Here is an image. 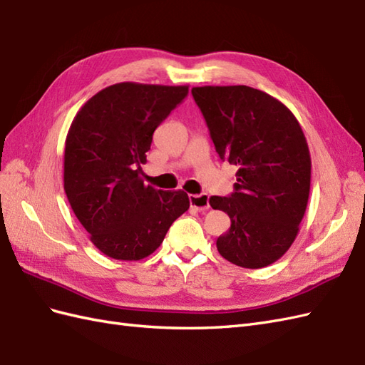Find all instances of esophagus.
Here are the masks:
<instances>
[{
    "label": "esophagus",
    "instance_id": "34e87169",
    "mask_svg": "<svg viewBox=\"0 0 365 365\" xmlns=\"http://www.w3.org/2000/svg\"><path fill=\"white\" fill-rule=\"evenodd\" d=\"M189 200H190V205L195 207L196 210H200V212H205V210H208V207H210L207 193L189 195Z\"/></svg>",
    "mask_w": 365,
    "mask_h": 365
}]
</instances>
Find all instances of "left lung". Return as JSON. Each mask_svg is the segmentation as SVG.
<instances>
[{"label": "left lung", "instance_id": "obj_1", "mask_svg": "<svg viewBox=\"0 0 365 365\" xmlns=\"http://www.w3.org/2000/svg\"><path fill=\"white\" fill-rule=\"evenodd\" d=\"M219 158L239 168L235 192L212 196L231 227L219 236L220 256L257 269L279 260L297 237L311 189V155L294 114L256 88H192Z\"/></svg>", "mask_w": 365, "mask_h": 365}]
</instances>
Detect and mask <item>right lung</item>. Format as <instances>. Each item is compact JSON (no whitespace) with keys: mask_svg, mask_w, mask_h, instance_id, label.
I'll return each instance as SVG.
<instances>
[{"mask_svg":"<svg viewBox=\"0 0 365 365\" xmlns=\"http://www.w3.org/2000/svg\"><path fill=\"white\" fill-rule=\"evenodd\" d=\"M189 86L121 82L88 101L70 126L63 189L76 217L108 257L140 260L155 251L190 207L182 190L145 185L152 137Z\"/></svg>","mask_w":365,"mask_h":365,"instance_id":"obj_1","label":"right lung"}]
</instances>
